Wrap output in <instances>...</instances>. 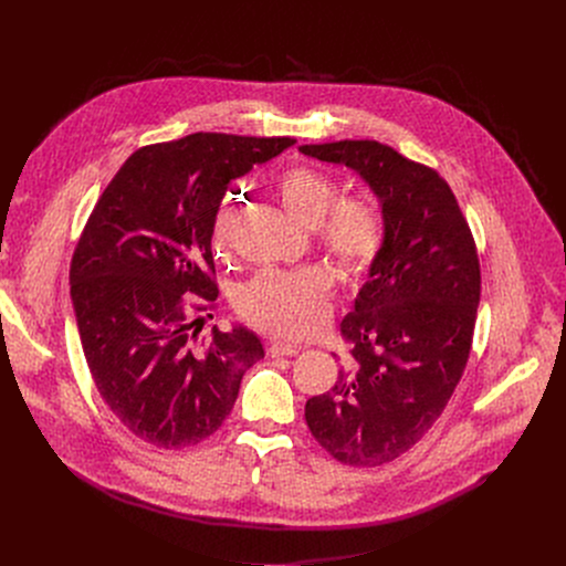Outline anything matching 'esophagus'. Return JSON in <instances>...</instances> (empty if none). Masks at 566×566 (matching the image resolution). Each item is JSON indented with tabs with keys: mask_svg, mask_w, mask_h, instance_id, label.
I'll return each instance as SVG.
<instances>
[{
	"mask_svg": "<svg viewBox=\"0 0 566 566\" xmlns=\"http://www.w3.org/2000/svg\"><path fill=\"white\" fill-rule=\"evenodd\" d=\"M302 347L300 345H286V343H277V340H269L266 343V354L271 358H280V356H295L300 354Z\"/></svg>",
	"mask_w": 566,
	"mask_h": 566,
	"instance_id": "1",
	"label": "esophagus"
}]
</instances>
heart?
I'll return each instance as SVG.
<instances>
[{
    "instance_id": "b5f03b06",
    "label": "heart",
    "mask_w": 566,
    "mask_h": 566,
    "mask_svg": "<svg viewBox=\"0 0 566 566\" xmlns=\"http://www.w3.org/2000/svg\"><path fill=\"white\" fill-rule=\"evenodd\" d=\"M275 195L291 219L319 228V241L338 264L352 273H367L385 244V221L367 199L336 201V184L319 170L293 166L277 175ZM333 210L329 211L328 208ZM234 201H223L212 219V247L226 249ZM334 277L322 266L266 269L237 293V311L255 327L277 336H306L329 313Z\"/></svg>"
}]
</instances>
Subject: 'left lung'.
Here are the masks:
<instances>
[{"instance_id": "obj_1", "label": "left lung", "mask_w": 566, "mask_h": 566, "mask_svg": "<svg viewBox=\"0 0 566 566\" xmlns=\"http://www.w3.org/2000/svg\"><path fill=\"white\" fill-rule=\"evenodd\" d=\"M354 170L385 221V244L340 332L352 345L336 387L304 419L332 457L380 465L408 452L441 417L465 369L479 306V260L450 186L376 140L302 145Z\"/></svg>"}]
</instances>
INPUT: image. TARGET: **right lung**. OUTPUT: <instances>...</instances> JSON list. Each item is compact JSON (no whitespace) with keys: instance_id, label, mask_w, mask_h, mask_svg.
Returning a JSON list of instances; mask_svg holds the SVG:
<instances>
[{"instance_id":"1","label":"right lung","mask_w":566,"mask_h":566,"mask_svg":"<svg viewBox=\"0 0 566 566\" xmlns=\"http://www.w3.org/2000/svg\"><path fill=\"white\" fill-rule=\"evenodd\" d=\"M293 138L190 134L134 151L98 199L71 262V304L94 382L120 423L186 448L230 415L264 358L244 325L197 338L184 295L212 304V219L232 179ZM201 332V329H199Z\"/></svg>"}]
</instances>
